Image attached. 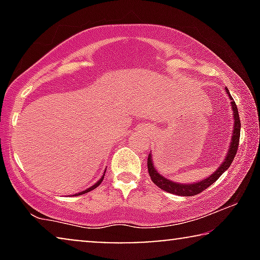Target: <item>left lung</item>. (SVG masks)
I'll return each mask as SVG.
<instances>
[{"label": "left lung", "instance_id": "left-lung-1", "mask_svg": "<svg viewBox=\"0 0 260 260\" xmlns=\"http://www.w3.org/2000/svg\"><path fill=\"white\" fill-rule=\"evenodd\" d=\"M226 93L229 94L230 99L232 101L231 102V105H232L234 125H233V131H232V140H231V144H230V150L227 151V155H226L225 159H223L222 165L220 166L211 176H208L207 179L199 181V182H195V183L182 184V183L173 182V181H170L168 179H166L165 176H162L161 174H159L157 170L155 169L154 163H152V156H151V154H149V156H148V172H149V175H150V177H151V181L156 184V186L159 187L163 190L168 191V193L182 195V197H193V195L201 193L202 190H205L206 188H208L211 184L214 183L215 181L218 180L227 169L230 168V166L232 165V162L234 159V156H236L237 151H238V147H239L241 124H240L239 113H238L236 102L233 101L232 95H231L229 88L227 87H226Z\"/></svg>", "mask_w": 260, "mask_h": 260}]
</instances>
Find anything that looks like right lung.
Returning a JSON list of instances; mask_svg holds the SVG:
<instances>
[{"instance_id":"obj_1","label":"right lung","mask_w":260,"mask_h":260,"mask_svg":"<svg viewBox=\"0 0 260 260\" xmlns=\"http://www.w3.org/2000/svg\"><path fill=\"white\" fill-rule=\"evenodd\" d=\"M104 175H105V174H103V176L101 177V179H99V181H97V182H95V183L93 184V186H91L90 188H87V189H86V190H83V191H80V193H78V194H76V195H81V194L88 193V191H90V190H93V189H94V188H97V187L99 186V184H101V183H102V181H103V180H104Z\"/></svg>"}]
</instances>
